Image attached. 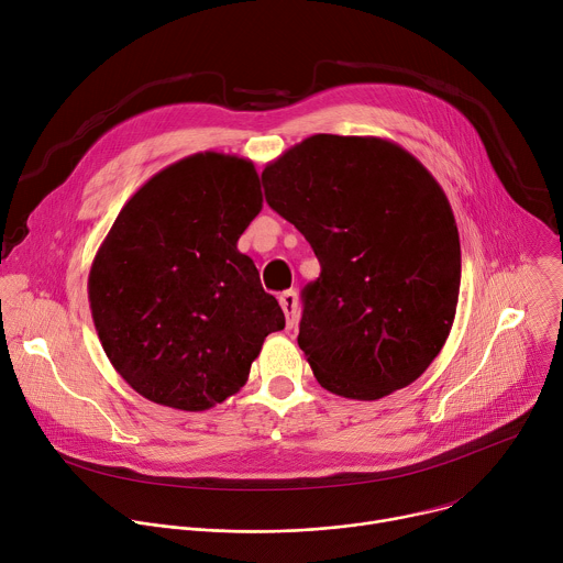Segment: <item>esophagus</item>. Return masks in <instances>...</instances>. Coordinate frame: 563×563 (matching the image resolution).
Masks as SVG:
<instances>
[{"label": "esophagus", "instance_id": "esophagus-1", "mask_svg": "<svg viewBox=\"0 0 563 563\" xmlns=\"http://www.w3.org/2000/svg\"><path fill=\"white\" fill-rule=\"evenodd\" d=\"M280 307L287 318V330H294L298 325V316H300V305H298V294L296 289H287L280 294Z\"/></svg>", "mask_w": 563, "mask_h": 563}]
</instances>
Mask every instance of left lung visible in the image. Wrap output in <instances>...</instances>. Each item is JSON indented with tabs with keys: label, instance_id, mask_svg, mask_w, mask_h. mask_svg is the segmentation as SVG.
Listing matches in <instances>:
<instances>
[{
	"label": "left lung",
	"instance_id": "left-lung-1",
	"mask_svg": "<svg viewBox=\"0 0 563 563\" xmlns=\"http://www.w3.org/2000/svg\"><path fill=\"white\" fill-rule=\"evenodd\" d=\"M265 196L311 245L298 345L316 380L356 400L415 383L459 302V229L434 176L391 140L311 135L269 163Z\"/></svg>",
	"mask_w": 563,
	"mask_h": 563
}]
</instances>
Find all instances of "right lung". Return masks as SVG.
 I'll use <instances>...</instances> for the list:
<instances>
[{
  "label": "right lung",
  "instance_id": "add662e5",
  "mask_svg": "<svg viewBox=\"0 0 563 563\" xmlns=\"http://www.w3.org/2000/svg\"><path fill=\"white\" fill-rule=\"evenodd\" d=\"M263 209L252 159L205 151L148 178L93 258L89 302L115 372L144 398L205 412L285 328L238 238Z\"/></svg>",
  "mask_w": 563,
  "mask_h": 563
}]
</instances>
